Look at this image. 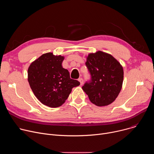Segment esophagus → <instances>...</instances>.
<instances>
[{
    "mask_svg": "<svg viewBox=\"0 0 154 154\" xmlns=\"http://www.w3.org/2000/svg\"><path fill=\"white\" fill-rule=\"evenodd\" d=\"M78 80L80 82V85H83V79H82V78H79Z\"/></svg>",
    "mask_w": 154,
    "mask_h": 154,
    "instance_id": "esophagus-1",
    "label": "esophagus"
}]
</instances>
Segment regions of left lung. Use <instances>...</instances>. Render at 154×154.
<instances>
[{
    "instance_id": "left-lung-1",
    "label": "left lung",
    "mask_w": 154,
    "mask_h": 154,
    "mask_svg": "<svg viewBox=\"0 0 154 154\" xmlns=\"http://www.w3.org/2000/svg\"><path fill=\"white\" fill-rule=\"evenodd\" d=\"M85 64L91 80L86 82L83 90L97 106L112 103L122 88L124 71L121 64L112 55L98 51L88 55Z\"/></svg>"
}]
</instances>
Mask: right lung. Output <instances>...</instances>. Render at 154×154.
Masks as SVG:
<instances>
[{
    "label": "right lung",
    "mask_w": 154,
    "mask_h": 154,
    "mask_svg": "<svg viewBox=\"0 0 154 154\" xmlns=\"http://www.w3.org/2000/svg\"><path fill=\"white\" fill-rule=\"evenodd\" d=\"M64 57L49 52L31 63L28 69V81L37 99L52 108L61 106L70 94L72 88L80 82L70 78L68 70L64 69Z\"/></svg>",
    "instance_id": "add662e5"
}]
</instances>
